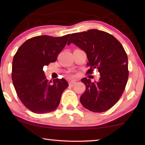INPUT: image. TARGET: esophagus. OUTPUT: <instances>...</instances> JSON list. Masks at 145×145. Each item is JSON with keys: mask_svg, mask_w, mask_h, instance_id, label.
Returning <instances> with one entry per match:
<instances>
[{"mask_svg": "<svg viewBox=\"0 0 145 145\" xmlns=\"http://www.w3.org/2000/svg\"><path fill=\"white\" fill-rule=\"evenodd\" d=\"M75 83H76L75 80H70L69 82V85L71 86H73L75 84Z\"/></svg>", "mask_w": 145, "mask_h": 145, "instance_id": "1", "label": "esophagus"}]
</instances>
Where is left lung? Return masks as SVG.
<instances>
[{
    "instance_id": "obj_1",
    "label": "left lung",
    "mask_w": 145,
    "mask_h": 145,
    "mask_svg": "<svg viewBox=\"0 0 145 145\" xmlns=\"http://www.w3.org/2000/svg\"><path fill=\"white\" fill-rule=\"evenodd\" d=\"M73 43L85 51L91 74L99 70V82L81 79L86 90L80 101L86 109L95 112L109 110L116 104L123 93L129 77L128 57L120 41L106 32L97 29L72 34L68 45Z\"/></svg>"
}]
</instances>
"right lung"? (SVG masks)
Wrapping results in <instances>:
<instances>
[{
    "label": "right lung",
    "instance_id": "right-lung-1",
    "mask_svg": "<svg viewBox=\"0 0 145 145\" xmlns=\"http://www.w3.org/2000/svg\"><path fill=\"white\" fill-rule=\"evenodd\" d=\"M70 35L31 38L20 46L14 56L11 77L14 89L22 104L34 113L54 111L63 91L68 86L65 78L48 81L43 68L55 62Z\"/></svg>",
    "mask_w": 145,
    "mask_h": 145
}]
</instances>
